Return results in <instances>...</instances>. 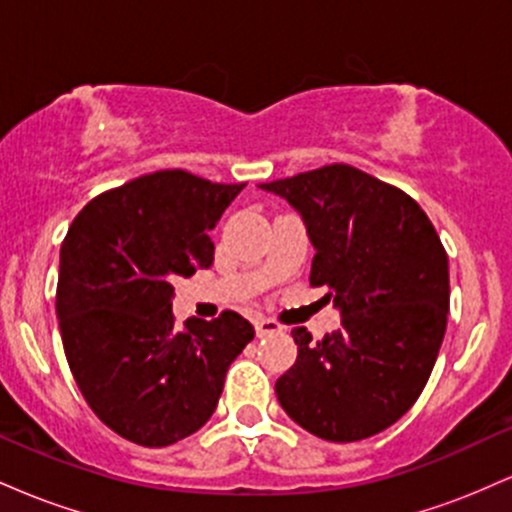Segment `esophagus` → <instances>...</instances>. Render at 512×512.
Segmentation results:
<instances>
[{
    "mask_svg": "<svg viewBox=\"0 0 512 512\" xmlns=\"http://www.w3.org/2000/svg\"><path fill=\"white\" fill-rule=\"evenodd\" d=\"M284 330V325L276 320H269V317H257L255 320V332L257 337H267V334H274V332H281Z\"/></svg>",
    "mask_w": 512,
    "mask_h": 512,
    "instance_id": "34e87169",
    "label": "esophagus"
}]
</instances>
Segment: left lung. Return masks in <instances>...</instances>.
I'll return each instance as SVG.
<instances>
[{"label": "left lung", "instance_id": "8db88e82", "mask_svg": "<svg viewBox=\"0 0 512 512\" xmlns=\"http://www.w3.org/2000/svg\"><path fill=\"white\" fill-rule=\"evenodd\" d=\"M260 187L301 211L315 245L310 286H325V301L342 308V327L325 339L293 327L298 358L276 397L317 438L375 436L407 414L436 366L448 252L407 192L346 163Z\"/></svg>", "mask_w": 512, "mask_h": 512}]
</instances>
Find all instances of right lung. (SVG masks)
Instances as JSON below:
<instances>
[{"mask_svg":"<svg viewBox=\"0 0 512 512\" xmlns=\"http://www.w3.org/2000/svg\"><path fill=\"white\" fill-rule=\"evenodd\" d=\"M245 187L156 170L93 197L62 240L57 317L93 414L117 436L166 448L219 404L231 361L255 337L243 315L173 320L175 276L214 264L209 231Z\"/></svg>","mask_w":512,"mask_h":512,"instance_id":"right-lung-1","label":"right lung"}]
</instances>
